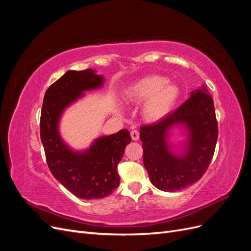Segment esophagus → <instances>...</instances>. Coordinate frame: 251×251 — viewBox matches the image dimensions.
Here are the masks:
<instances>
[{"label": "esophagus", "mask_w": 251, "mask_h": 251, "mask_svg": "<svg viewBox=\"0 0 251 251\" xmlns=\"http://www.w3.org/2000/svg\"><path fill=\"white\" fill-rule=\"evenodd\" d=\"M131 137L134 141H137L139 139V132L137 130H133L131 132Z\"/></svg>", "instance_id": "34e87169"}]
</instances>
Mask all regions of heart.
I'll use <instances>...</instances> for the list:
<instances>
[{
  "instance_id": "obj_1",
  "label": "heart",
  "mask_w": 251,
  "mask_h": 251,
  "mask_svg": "<svg viewBox=\"0 0 251 251\" xmlns=\"http://www.w3.org/2000/svg\"><path fill=\"white\" fill-rule=\"evenodd\" d=\"M178 97V87L161 75H149L136 81L126 91V100L130 103L146 101L143 114L151 120L165 116L173 109Z\"/></svg>"
}]
</instances>
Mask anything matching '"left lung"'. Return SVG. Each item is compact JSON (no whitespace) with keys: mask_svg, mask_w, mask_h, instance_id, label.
<instances>
[{"mask_svg":"<svg viewBox=\"0 0 251 251\" xmlns=\"http://www.w3.org/2000/svg\"><path fill=\"white\" fill-rule=\"evenodd\" d=\"M188 130L187 151L181 155L169 151L167 134L174 125ZM143 164L154 186L177 192L199 181L208 169L218 139V121L212 97L204 86L193 91L180 107L157 123L140 126Z\"/></svg>","mask_w":251,"mask_h":251,"instance_id":"1","label":"left lung"}]
</instances>
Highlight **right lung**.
Masks as SVG:
<instances>
[{"label": "right lung", "instance_id": "right-lung-1", "mask_svg": "<svg viewBox=\"0 0 251 251\" xmlns=\"http://www.w3.org/2000/svg\"><path fill=\"white\" fill-rule=\"evenodd\" d=\"M102 82L103 77L92 69L68 71L46 91L41 113V140L50 172L68 191L86 200L104 198L119 186L117 165L131 142L130 132L124 128L103 136L76 153L60 138L58 121L83 91L100 88Z\"/></svg>", "mask_w": 251, "mask_h": 251}]
</instances>
